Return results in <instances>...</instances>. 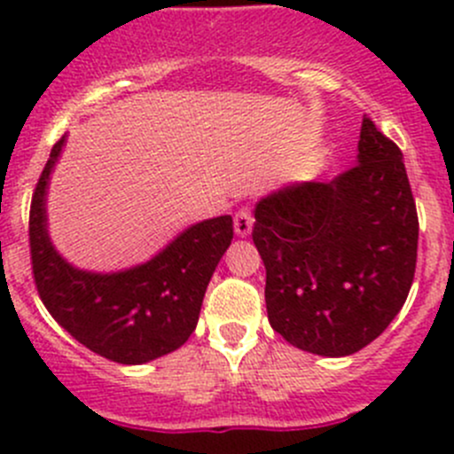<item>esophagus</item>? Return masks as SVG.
I'll return each instance as SVG.
<instances>
[{
  "mask_svg": "<svg viewBox=\"0 0 454 454\" xmlns=\"http://www.w3.org/2000/svg\"><path fill=\"white\" fill-rule=\"evenodd\" d=\"M253 223H254V217L253 213H250L248 206H244V208L237 210L235 215V232L239 237H248L250 231H253Z\"/></svg>",
  "mask_w": 454,
  "mask_h": 454,
  "instance_id": "1",
  "label": "esophagus"
}]
</instances>
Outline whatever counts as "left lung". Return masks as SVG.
<instances>
[{
  "instance_id": "obj_1",
  "label": "left lung",
  "mask_w": 454,
  "mask_h": 454,
  "mask_svg": "<svg viewBox=\"0 0 454 454\" xmlns=\"http://www.w3.org/2000/svg\"><path fill=\"white\" fill-rule=\"evenodd\" d=\"M274 332L309 354L340 358L373 342L409 296L418 208L402 151L363 118L358 164L303 182L254 208Z\"/></svg>"
}]
</instances>
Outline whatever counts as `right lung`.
<instances>
[{
  "mask_svg": "<svg viewBox=\"0 0 454 454\" xmlns=\"http://www.w3.org/2000/svg\"><path fill=\"white\" fill-rule=\"evenodd\" d=\"M66 136L52 146L30 204V261L52 318L94 354L142 364L180 349L198 325L210 277L232 241V217L206 219L146 263L114 274L76 270L45 231V191Z\"/></svg>",
  "mask_w": 454,
  "mask_h": 454,
  "instance_id": "right-lung-1",
  "label": "right lung"
}]
</instances>
